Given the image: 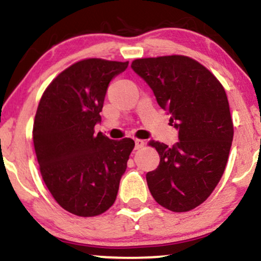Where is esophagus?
<instances>
[{"mask_svg": "<svg viewBox=\"0 0 261 261\" xmlns=\"http://www.w3.org/2000/svg\"><path fill=\"white\" fill-rule=\"evenodd\" d=\"M144 141H142V140H135V149L136 150H138V149H141V148H143L144 147Z\"/></svg>", "mask_w": 261, "mask_h": 261, "instance_id": "1", "label": "esophagus"}]
</instances>
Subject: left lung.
I'll return each instance as SVG.
<instances>
[{"label": "left lung", "instance_id": "obj_1", "mask_svg": "<svg viewBox=\"0 0 261 261\" xmlns=\"http://www.w3.org/2000/svg\"><path fill=\"white\" fill-rule=\"evenodd\" d=\"M133 70L149 85L178 130L172 147L151 141L160 155L147 184L158 203L187 212L206 201L225 170L233 137L223 85L204 66L183 55L137 59Z\"/></svg>", "mask_w": 261, "mask_h": 261}]
</instances>
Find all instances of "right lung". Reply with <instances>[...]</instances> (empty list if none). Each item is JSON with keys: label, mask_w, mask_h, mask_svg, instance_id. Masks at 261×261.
<instances>
[{"label": "right lung", "mask_w": 261, "mask_h": 261, "mask_svg": "<svg viewBox=\"0 0 261 261\" xmlns=\"http://www.w3.org/2000/svg\"><path fill=\"white\" fill-rule=\"evenodd\" d=\"M128 62L87 59L62 71L45 89L34 123V144L45 186L62 208L79 217L106 212L135 142L114 141L102 133L108 84Z\"/></svg>", "instance_id": "1"}]
</instances>
